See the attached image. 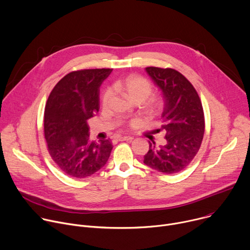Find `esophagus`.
Instances as JSON below:
<instances>
[{
	"label": "esophagus",
	"mask_w": 250,
	"mask_h": 250,
	"mask_svg": "<svg viewBox=\"0 0 250 250\" xmlns=\"http://www.w3.org/2000/svg\"><path fill=\"white\" fill-rule=\"evenodd\" d=\"M133 137L131 136H118L119 141H131Z\"/></svg>",
	"instance_id": "esophagus-1"
}]
</instances>
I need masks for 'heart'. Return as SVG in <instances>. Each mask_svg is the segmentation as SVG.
Listing matches in <instances>:
<instances>
[{"mask_svg":"<svg viewBox=\"0 0 250 250\" xmlns=\"http://www.w3.org/2000/svg\"><path fill=\"white\" fill-rule=\"evenodd\" d=\"M113 89L122 93L132 103H141L142 111L148 117L158 116L164 109L165 99L160 94H150V82L140 75H128L117 80ZM112 97L111 90H105L102 96V106L105 108Z\"/></svg>","mask_w":250,"mask_h":250,"instance_id":"1","label":"heart"}]
</instances>
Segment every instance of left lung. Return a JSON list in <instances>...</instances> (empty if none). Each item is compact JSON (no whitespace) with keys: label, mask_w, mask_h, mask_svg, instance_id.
Returning <instances> with one entry per match:
<instances>
[{"label":"left lung","mask_w":250,"mask_h":250,"mask_svg":"<svg viewBox=\"0 0 250 250\" xmlns=\"http://www.w3.org/2000/svg\"><path fill=\"white\" fill-rule=\"evenodd\" d=\"M146 71L165 99L160 129L165 131L166 141L158 147L154 141H149L144 162L164 174L178 173L191 163L202 145L205 132L203 105L194 86L177 70L146 67Z\"/></svg>","instance_id":"8db88e82"}]
</instances>
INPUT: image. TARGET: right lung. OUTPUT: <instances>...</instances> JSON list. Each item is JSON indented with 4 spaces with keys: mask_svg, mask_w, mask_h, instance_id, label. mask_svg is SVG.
Wrapping results in <instances>:
<instances>
[{
    "mask_svg": "<svg viewBox=\"0 0 250 250\" xmlns=\"http://www.w3.org/2000/svg\"><path fill=\"white\" fill-rule=\"evenodd\" d=\"M113 69H83L65 75L51 91L44 110V136L52 160L66 175L89 177L108 161L109 139L90 141L88 121L100 108V86Z\"/></svg>",
    "mask_w": 250,
    "mask_h": 250,
    "instance_id": "add662e5",
    "label": "right lung"
}]
</instances>
